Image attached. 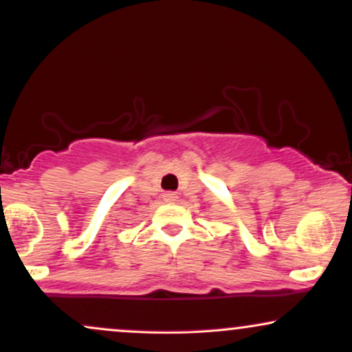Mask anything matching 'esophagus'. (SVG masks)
Returning <instances> with one entry per match:
<instances>
[{"instance_id":"esophagus-1","label":"esophagus","mask_w":352,"mask_h":352,"mask_svg":"<svg viewBox=\"0 0 352 352\" xmlns=\"http://www.w3.org/2000/svg\"><path fill=\"white\" fill-rule=\"evenodd\" d=\"M164 199L167 200V201H177V199H179V195H177L175 192H167L164 195Z\"/></svg>"}]
</instances>
